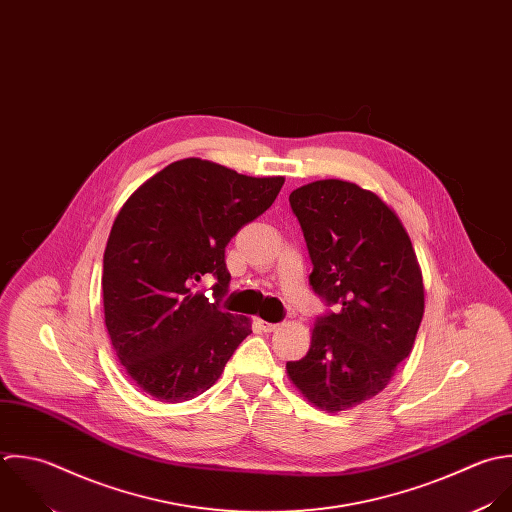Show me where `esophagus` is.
<instances>
[{
	"label": "esophagus",
	"instance_id": "1",
	"mask_svg": "<svg viewBox=\"0 0 512 512\" xmlns=\"http://www.w3.org/2000/svg\"><path fill=\"white\" fill-rule=\"evenodd\" d=\"M259 327H261V331H265V333H273V331H277V329H279V323H267V321H259Z\"/></svg>",
	"mask_w": 512,
	"mask_h": 512
}]
</instances>
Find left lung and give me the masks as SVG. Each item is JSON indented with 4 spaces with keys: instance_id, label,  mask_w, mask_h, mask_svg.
<instances>
[{
    "instance_id": "obj_1",
    "label": "left lung",
    "mask_w": 512,
    "mask_h": 512,
    "mask_svg": "<svg viewBox=\"0 0 512 512\" xmlns=\"http://www.w3.org/2000/svg\"><path fill=\"white\" fill-rule=\"evenodd\" d=\"M313 263L309 285L337 313L317 317L311 349L289 361L293 385L339 413L379 395L413 349L425 287L397 213L373 191L341 179L289 195Z\"/></svg>"
}]
</instances>
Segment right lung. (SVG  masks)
I'll return each mask as SVG.
<instances>
[{
  "instance_id": "right-lung-1",
  "label": "right lung",
  "mask_w": 512,
  "mask_h": 512,
  "mask_svg": "<svg viewBox=\"0 0 512 512\" xmlns=\"http://www.w3.org/2000/svg\"><path fill=\"white\" fill-rule=\"evenodd\" d=\"M283 177H249L197 157L147 179L121 207L103 253L105 327L119 363L161 403L189 401L221 377L251 321L219 301L225 247L265 213ZM213 276L214 301L194 291Z\"/></svg>"
}]
</instances>
